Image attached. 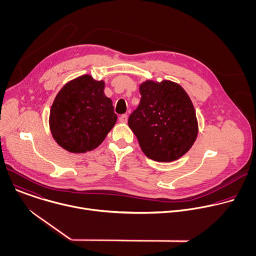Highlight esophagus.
I'll return each instance as SVG.
<instances>
[{
	"label": "esophagus",
	"mask_w": 256,
	"mask_h": 256,
	"mask_svg": "<svg viewBox=\"0 0 256 256\" xmlns=\"http://www.w3.org/2000/svg\"><path fill=\"white\" fill-rule=\"evenodd\" d=\"M128 114H122L120 116V122H124V124H126V122H128Z\"/></svg>",
	"instance_id": "esophagus-1"
}]
</instances>
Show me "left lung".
I'll return each instance as SVG.
<instances>
[{"label": "left lung", "instance_id": "left-lung-1", "mask_svg": "<svg viewBox=\"0 0 256 256\" xmlns=\"http://www.w3.org/2000/svg\"><path fill=\"white\" fill-rule=\"evenodd\" d=\"M140 104L128 118L142 151L152 160L171 162L184 156L198 136L192 102L171 81H146L140 86Z\"/></svg>", "mask_w": 256, "mask_h": 256}]
</instances>
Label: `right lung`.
Listing matches in <instances>:
<instances>
[{"label": "right lung", "mask_w": 256, "mask_h": 256, "mask_svg": "<svg viewBox=\"0 0 256 256\" xmlns=\"http://www.w3.org/2000/svg\"><path fill=\"white\" fill-rule=\"evenodd\" d=\"M104 82L84 75L68 82L56 95L50 116L56 142L72 153L91 151L104 140L118 120Z\"/></svg>", "instance_id": "obj_1"}]
</instances>
